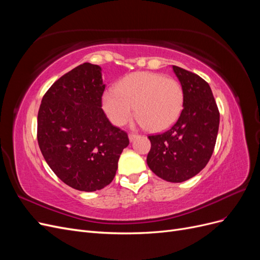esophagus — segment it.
Wrapping results in <instances>:
<instances>
[{"label": "esophagus", "mask_w": 260, "mask_h": 260, "mask_svg": "<svg viewBox=\"0 0 260 260\" xmlns=\"http://www.w3.org/2000/svg\"><path fill=\"white\" fill-rule=\"evenodd\" d=\"M137 138H138V135H135V133H129L130 142H132V141H135Z\"/></svg>", "instance_id": "1"}]
</instances>
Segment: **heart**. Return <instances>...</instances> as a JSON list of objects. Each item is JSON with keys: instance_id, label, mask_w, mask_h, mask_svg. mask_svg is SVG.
<instances>
[{"instance_id": "b5f03b06", "label": "heart", "mask_w": 260, "mask_h": 260, "mask_svg": "<svg viewBox=\"0 0 260 260\" xmlns=\"http://www.w3.org/2000/svg\"><path fill=\"white\" fill-rule=\"evenodd\" d=\"M183 103V89L176 79L151 72L125 76L117 88H108L102 96L104 112L114 124L127 122L136 105L138 122L152 131L171 127L181 115Z\"/></svg>"}]
</instances>
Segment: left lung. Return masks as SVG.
<instances>
[{
  "label": "left lung",
  "mask_w": 260,
  "mask_h": 260,
  "mask_svg": "<svg viewBox=\"0 0 260 260\" xmlns=\"http://www.w3.org/2000/svg\"><path fill=\"white\" fill-rule=\"evenodd\" d=\"M184 93L177 122L164 133L148 136L147 165L169 182H183L205 168L214 152L219 111L209 84L192 72L172 66Z\"/></svg>",
  "instance_id": "obj_1"
}]
</instances>
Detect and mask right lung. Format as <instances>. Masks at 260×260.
Instances as JSON below:
<instances>
[{
    "label": "right lung",
    "mask_w": 260,
    "mask_h": 260,
    "mask_svg": "<svg viewBox=\"0 0 260 260\" xmlns=\"http://www.w3.org/2000/svg\"><path fill=\"white\" fill-rule=\"evenodd\" d=\"M102 69L84 62L55 81L38 113V143L45 161L62 182L84 192L112 182L127 132L102 109Z\"/></svg>",
    "instance_id": "add662e5"
}]
</instances>
